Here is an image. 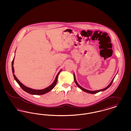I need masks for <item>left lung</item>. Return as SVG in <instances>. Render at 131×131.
<instances>
[{
	"instance_id": "1",
	"label": "left lung",
	"mask_w": 131,
	"mask_h": 131,
	"mask_svg": "<svg viewBox=\"0 0 131 131\" xmlns=\"http://www.w3.org/2000/svg\"><path fill=\"white\" fill-rule=\"evenodd\" d=\"M74 81H75V84H77V85L78 87H79L81 89L82 91H84V92H85L88 93L90 94L97 93H98V92H99L100 91H104V90H106V89H107L108 88H109V87L111 86V85H112V82H113V80H114V78H115V77H114V78L113 79L112 81H111V82L110 83V84H109L107 87H106L105 88L103 89H101V90H96V91H90V90H87V89H85L83 88V87H82L81 86L78 84V83L77 82V81L76 80H75V74H74Z\"/></svg>"
}]
</instances>
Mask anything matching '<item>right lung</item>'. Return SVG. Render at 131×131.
I'll list each match as a JSON object with an SVG mask.
<instances>
[{"mask_svg":"<svg viewBox=\"0 0 131 131\" xmlns=\"http://www.w3.org/2000/svg\"><path fill=\"white\" fill-rule=\"evenodd\" d=\"M14 59L13 60L12 62V69L13 74L14 78L15 79V80H16V81L17 82V83L19 84V85L20 86V87L25 91V92H26L28 93L32 94V95H43L44 94L47 93L49 92H50V91H51L54 87H55L56 85L57 81V78H58V76L60 72H61V70L58 72V73L57 74V75H56V78L55 79L54 81H53V82L50 85L49 87H47L46 88H45L44 89H42V90H36V89H31L30 88L26 87L25 85H24L23 83H21L20 81H19V80L17 78V77L15 76V75H14V69L13 67V64H14Z\"/></svg>","mask_w":131,"mask_h":131,"instance_id":"obj_1","label":"right lung"}]
</instances>
